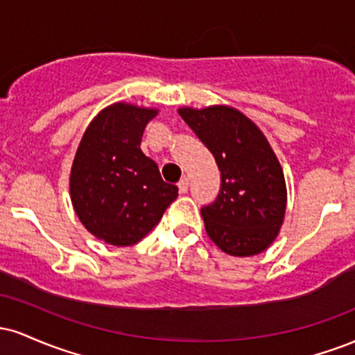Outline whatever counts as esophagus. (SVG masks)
<instances>
[{"mask_svg": "<svg viewBox=\"0 0 355 355\" xmlns=\"http://www.w3.org/2000/svg\"><path fill=\"white\" fill-rule=\"evenodd\" d=\"M178 190H180V193H187V191H189V180H187V178H182V180L178 182Z\"/></svg>", "mask_w": 355, "mask_h": 355, "instance_id": "1", "label": "esophagus"}]
</instances>
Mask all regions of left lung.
<instances>
[{
    "instance_id": "left-lung-1",
    "label": "left lung",
    "mask_w": 355,
    "mask_h": 355,
    "mask_svg": "<svg viewBox=\"0 0 355 355\" xmlns=\"http://www.w3.org/2000/svg\"><path fill=\"white\" fill-rule=\"evenodd\" d=\"M178 113L220 170L217 198L202 207L207 234L225 254H260L279 234L287 203L275 153L254 121L237 110L180 108Z\"/></svg>"
}]
</instances>
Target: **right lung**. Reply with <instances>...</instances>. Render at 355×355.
<instances>
[{
  "label": "right lung",
  "mask_w": 355,
  "mask_h": 355,
  "mask_svg": "<svg viewBox=\"0 0 355 355\" xmlns=\"http://www.w3.org/2000/svg\"><path fill=\"white\" fill-rule=\"evenodd\" d=\"M157 110L115 103L105 108L81 138L73 162L70 193L89 234L112 245H133L160 222L178 195L140 150Z\"/></svg>",
  "instance_id": "add662e5"
}]
</instances>
